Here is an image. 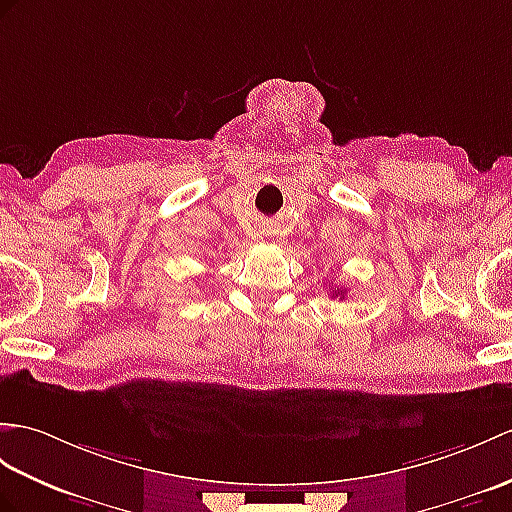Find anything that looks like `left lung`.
<instances>
[{
  "label": "left lung",
  "mask_w": 512,
  "mask_h": 512,
  "mask_svg": "<svg viewBox=\"0 0 512 512\" xmlns=\"http://www.w3.org/2000/svg\"><path fill=\"white\" fill-rule=\"evenodd\" d=\"M334 296H340V299H344V290H336Z\"/></svg>",
  "instance_id": "1"
}]
</instances>
